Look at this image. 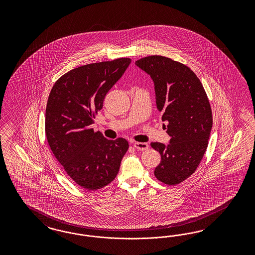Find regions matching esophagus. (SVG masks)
<instances>
[{
	"instance_id": "esophagus-1",
	"label": "esophagus",
	"mask_w": 255,
	"mask_h": 255,
	"mask_svg": "<svg viewBox=\"0 0 255 255\" xmlns=\"http://www.w3.org/2000/svg\"><path fill=\"white\" fill-rule=\"evenodd\" d=\"M133 147H135L136 149H139V150H145L148 147V144L144 143V142H134Z\"/></svg>"
}]
</instances>
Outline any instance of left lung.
Wrapping results in <instances>:
<instances>
[{"mask_svg":"<svg viewBox=\"0 0 255 255\" xmlns=\"http://www.w3.org/2000/svg\"><path fill=\"white\" fill-rule=\"evenodd\" d=\"M152 78L157 109L170 135V143L153 142L162 162L155 168L158 180L178 185L199 166L209 145L213 124L209 98L200 79L185 64L152 55L135 62Z\"/></svg>","mask_w":255,"mask_h":255,"instance_id":"obj_1","label":"left lung"}]
</instances>
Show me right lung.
Listing matches in <instances>:
<instances>
[{
	"instance_id": "1",
	"label": "right lung",
	"mask_w": 255,
	"mask_h": 255,
	"mask_svg": "<svg viewBox=\"0 0 255 255\" xmlns=\"http://www.w3.org/2000/svg\"><path fill=\"white\" fill-rule=\"evenodd\" d=\"M131 62L119 58L72 69L55 82L48 95V145L67 175L86 190H99L112 182L129 148L126 139L108 140L91 125L108 91Z\"/></svg>"
}]
</instances>
